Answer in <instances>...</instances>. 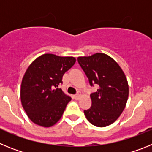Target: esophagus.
<instances>
[{"mask_svg":"<svg viewBox=\"0 0 152 152\" xmlns=\"http://www.w3.org/2000/svg\"><path fill=\"white\" fill-rule=\"evenodd\" d=\"M80 98V94H77L75 95V100H79Z\"/></svg>","mask_w":152,"mask_h":152,"instance_id":"34e87169","label":"esophagus"}]
</instances>
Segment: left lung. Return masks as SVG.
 <instances>
[{
    "mask_svg": "<svg viewBox=\"0 0 152 152\" xmlns=\"http://www.w3.org/2000/svg\"><path fill=\"white\" fill-rule=\"evenodd\" d=\"M77 61L88 77L91 87L92 104L84 111L92 125L105 127L112 124L123 113L129 96V85L124 72L112 58L103 53L78 57Z\"/></svg>",
    "mask_w": 152,
    "mask_h": 152,
    "instance_id": "left-lung-1",
    "label": "left lung"
}]
</instances>
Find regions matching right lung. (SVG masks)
<instances>
[{
	"instance_id": "1",
	"label": "right lung",
	"mask_w": 152,
	"mask_h": 152,
	"mask_svg": "<svg viewBox=\"0 0 152 152\" xmlns=\"http://www.w3.org/2000/svg\"><path fill=\"white\" fill-rule=\"evenodd\" d=\"M74 57L44 54L29 66L22 80L20 99L31 121L43 127L56 124L72 100L58 87L64 74L75 64Z\"/></svg>"
}]
</instances>
